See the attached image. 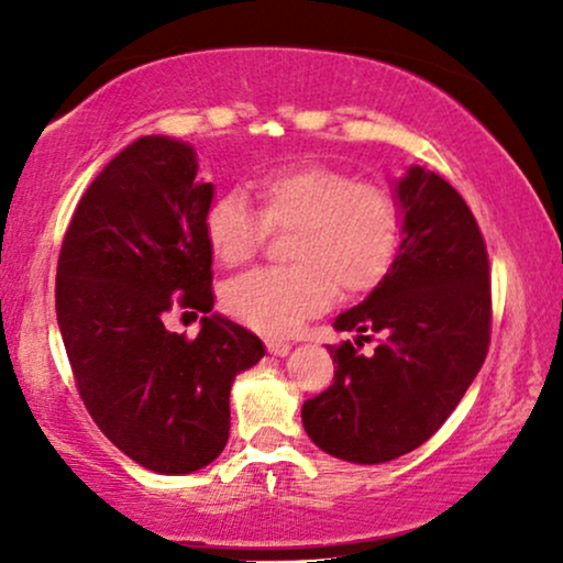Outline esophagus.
<instances>
[{
  "mask_svg": "<svg viewBox=\"0 0 563 563\" xmlns=\"http://www.w3.org/2000/svg\"><path fill=\"white\" fill-rule=\"evenodd\" d=\"M289 349H291V343H287V341H276V338L266 341V351L274 353V356H287Z\"/></svg>",
  "mask_w": 563,
  "mask_h": 563,
  "instance_id": "obj_1",
  "label": "esophagus"
}]
</instances>
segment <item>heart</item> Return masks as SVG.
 <instances>
[{
	"instance_id": "heart-1",
	"label": "heart",
	"mask_w": 563,
	"mask_h": 563,
	"mask_svg": "<svg viewBox=\"0 0 563 563\" xmlns=\"http://www.w3.org/2000/svg\"><path fill=\"white\" fill-rule=\"evenodd\" d=\"M258 210L241 191H222L205 210V238L222 266H243L272 230L287 233L291 264L256 268L222 287V310L258 333L282 335L343 297L384 282L402 245V212L389 189L341 168H274L256 181Z\"/></svg>"
}]
</instances>
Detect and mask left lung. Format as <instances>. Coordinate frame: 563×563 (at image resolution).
<instances>
[{"mask_svg": "<svg viewBox=\"0 0 563 563\" xmlns=\"http://www.w3.org/2000/svg\"><path fill=\"white\" fill-rule=\"evenodd\" d=\"M402 245L384 282L338 330L358 341L328 345L333 384L302 405L307 435L330 456L384 464L428 441L456 410L487 358L492 282L487 243L449 181L412 166L397 184ZM364 332L377 349L361 354Z\"/></svg>", "mask_w": 563, "mask_h": 563, "instance_id": "1", "label": "left lung"}]
</instances>
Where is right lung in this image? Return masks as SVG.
Masks as SVG:
<instances>
[{
    "instance_id": "right-lung-1",
    "label": "right lung",
    "mask_w": 563,
    "mask_h": 563,
    "mask_svg": "<svg viewBox=\"0 0 563 563\" xmlns=\"http://www.w3.org/2000/svg\"><path fill=\"white\" fill-rule=\"evenodd\" d=\"M210 202L195 148L148 135L89 184L60 243L56 314L76 389L99 430L158 474L220 456L235 374L264 356L258 335L220 314L197 338L164 325L172 310L214 305Z\"/></svg>"
}]
</instances>
